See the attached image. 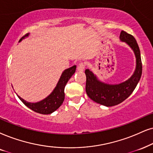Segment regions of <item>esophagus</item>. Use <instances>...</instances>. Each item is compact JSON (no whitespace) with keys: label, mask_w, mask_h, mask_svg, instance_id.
I'll list each match as a JSON object with an SVG mask.
<instances>
[{"label":"esophagus","mask_w":153,"mask_h":153,"mask_svg":"<svg viewBox=\"0 0 153 153\" xmlns=\"http://www.w3.org/2000/svg\"><path fill=\"white\" fill-rule=\"evenodd\" d=\"M85 65L83 63H79V65H78V68H77V70L78 71H83L85 70Z\"/></svg>","instance_id":"1"}]
</instances>
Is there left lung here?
Returning <instances> with one entry per match:
<instances>
[{"label": "left lung", "instance_id": "1", "mask_svg": "<svg viewBox=\"0 0 153 153\" xmlns=\"http://www.w3.org/2000/svg\"><path fill=\"white\" fill-rule=\"evenodd\" d=\"M119 38L132 49L136 57V68L130 78L118 84H109L100 80L90 69L85 71L87 94L94 102L106 107L117 105L127 99L136 88L142 75L140 52L136 40L124 31H121Z\"/></svg>", "mask_w": 153, "mask_h": 153}]
</instances>
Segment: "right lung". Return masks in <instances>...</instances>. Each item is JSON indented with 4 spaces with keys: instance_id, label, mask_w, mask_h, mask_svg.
Returning <instances> with one entry per match:
<instances>
[{
    "instance_id": "obj_1",
    "label": "right lung",
    "mask_w": 153,
    "mask_h": 153,
    "mask_svg": "<svg viewBox=\"0 0 153 153\" xmlns=\"http://www.w3.org/2000/svg\"><path fill=\"white\" fill-rule=\"evenodd\" d=\"M29 35H30V33L27 34L26 35L20 39L19 42H22V39L28 37ZM75 70H76V65H74L73 66L63 71L55 88L46 97L40 101L36 102H27L20 97L18 94H16L19 99L23 102V104L30 109L33 110L36 113L42 114H49L59 109L63 104L65 98V86L68 81L70 80L72 75L75 73Z\"/></svg>"
}]
</instances>
